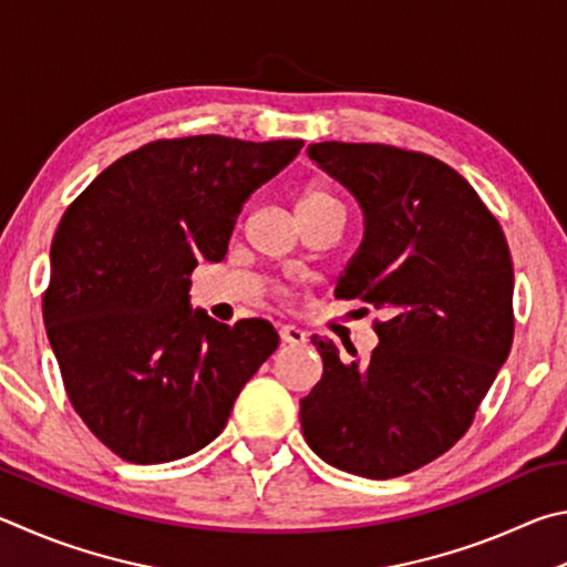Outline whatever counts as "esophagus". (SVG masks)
<instances>
[{
	"mask_svg": "<svg viewBox=\"0 0 567 567\" xmlns=\"http://www.w3.org/2000/svg\"><path fill=\"white\" fill-rule=\"evenodd\" d=\"M278 336H281L284 343H291V346H299L306 341V333L299 329V326H281V329H278Z\"/></svg>",
	"mask_w": 567,
	"mask_h": 567,
	"instance_id": "obj_1",
	"label": "esophagus"
}]
</instances>
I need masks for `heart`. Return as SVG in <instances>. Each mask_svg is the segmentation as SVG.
<instances>
[{"label": "heart", "instance_id": "heart-1", "mask_svg": "<svg viewBox=\"0 0 567 567\" xmlns=\"http://www.w3.org/2000/svg\"><path fill=\"white\" fill-rule=\"evenodd\" d=\"M326 206H341V202H339V196L331 194L329 188H323V186L306 188L299 198V214L319 212V208H326Z\"/></svg>", "mask_w": 567, "mask_h": 567}]
</instances>
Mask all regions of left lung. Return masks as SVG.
Masks as SVG:
<instances>
[{"instance_id": "8db88e82", "label": "left lung", "mask_w": 567, "mask_h": 567, "mask_svg": "<svg viewBox=\"0 0 567 567\" xmlns=\"http://www.w3.org/2000/svg\"><path fill=\"white\" fill-rule=\"evenodd\" d=\"M309 156L363 208V241L336 296L385 321L365 361H343L313 336L323 375L301 399L303 439L333 468L395 478L463 439L508 359L511 248L475 188L439 158L343 142L311 144Z\"/></svg>"}]
</instances>
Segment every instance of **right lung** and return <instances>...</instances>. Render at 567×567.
Returning a JSON list of instances; mask_svg holds the SVG:
<instances>
[{"instance_id":"obj_1","label":"right lung","mask_w":567,"mask_h":567,"mask_svg":"<svg viewBox=\"0 0 567 567\" xmlns=\"http://www.w3.org/2000/svg\"><path fill=\"white\" fill-rule=\"evenodd\" d=\"M301 146L158 138L69 204L52 241L44 326L74 411L118 458L148 465L202 451L276 351L268 321L226 326L194 311L188 276L202 258L221 261L248 196Z\"/></svg>"}]
</instances>
